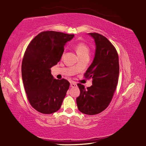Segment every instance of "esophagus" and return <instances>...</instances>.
Listing matches in <instances>:
<instances>
[{
  "label": "esophagus",
  "mask_w": 146,
  "mask_h": 146,
  "mask_svg": "<svg viewBox=\"0 0 146 146\" xmlns=\"http://www.w3.org/2000/svg\"><path fill=\"white\" fill-rule=\"evenodd\" d=\"M70 86L71 87H76V86H77V84L75 82H72L70 83Z\"/></svg>",
  "instance_id": "esophagus-1"
}]
</instances>
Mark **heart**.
<instances>
[{
	"instance_id": "obj_1",
	"label": "heart",
	"mask_w": 146,
	"mask_h": 146,
	"mask_svg": "<svg viewBox=\"0 0 146 146\" xmlns=\"http://www.w3.org/2000/svg\"><path fill=\"white\" fill-rule=\"evenodd\" d=\"M75 49L80 57L89 55L90 49L88 46L83 42H78L75 46Z\"/></svg>"
}]
</instances>
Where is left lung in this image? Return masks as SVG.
<instances>
[{
	"instance_id": "left-lung-1",
	"label": "left lung",
	"mask_w": 146,
	"mask_h": 146,
	"mask_svg": "<svg viewBox=\"0 0 146 146\" xmlns=\"http://www.w3.org/2000/svg\"><path fill=\"white\" fill-rule=\"evenodd\" d=\"M95 43V56L85 76L92 78V85L85 88L78 83L80 94L76 98L78 110L95 115L106 108L112 99L119 75V56L108 40L98 33H88Z\"/></svg>"
}]
</instances>
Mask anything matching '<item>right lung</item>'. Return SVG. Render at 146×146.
<instances>
[{
    "label": "right lung",
    "mask_w": 146,
    "mask_h": 146,
    "mask_svg": "<svg viewBox=\"0 0 146 146\" xmlns=\"http://www.w3.org/2000/svg\"><path fill=\"white\" fill-rule=\"evenodd\" d=\"M74 36L44 31L27 46L22 63V78L29 103L39 112L50 114L61 108L70 83L54 79L50 69L60 61L65 44Z\"/></svg>",
    "instance_id": "obj_1"
}]
</instances>
